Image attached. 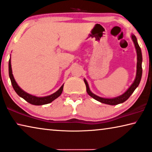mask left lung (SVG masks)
Listing matches in <instances>:
<instances>
[{
  "label": "left lung",
  "instance_id": "8db88e82",
  "mask_svg": "<svg viewBox=\"0 0 152 152\" xmlns=\"http://www.w3.org/2000/svg\"><path fill=\"white\" fill-rule=\"evenodd\" d=\"M132 41L134 42V44L135 46V49L136 50V54H137V64H136V77L135 80L134 81V82L132 83V85L129 86L128 89L125 91L124 94H122L121 95L116 96V97L114 98H103V97H101V96H99L96 94H94V93L91 91L90 90L88 83L87 81L85 80H83L85 82L86 86V91L88 92V94H89L90 96L92 97L94 99L98 101L101 103H105V104H107V105H117L119 104V103H122L125 102L127 99H128L132 94L133 93L134 91H135V89L139 85L140 80H141V77H142V53H141V49L138 45V42H137V39H136V36L134 34H132Z\"/></svg>",
  "mask_w": 152,
  "mask_h": 152
}]
</instances>
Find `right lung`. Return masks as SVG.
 Wrapping results in <instances>:
<instances>
[{"mask_svg":"<svg viewBox=\"0 0 152 152\" xmlns=\"http://www.w3.org/2000/svg\"><path fill=\"white\" fill-rule=\"evenodd\" d=\"M9 75H10V78L11 80V82H12V86L14 88V91H16V93L18 95L24 99L25 101H27L28 103H31L32 105H45L47 104L52 102L53 101H54L56 99L59 97L61 95V92L63 91V88L64 84L61 86L60 88V89L58 91H57L56 92H54L53 94H50V95L45 96H36L32 94H30L27 93V92L24 91L18 85L16 80L14 77V75L12 74V64H11V58H10L9 60Z\"/></svg>","mask_w":152,"mask_h":152,"instance_id":"obj_1","label":"right lung"}]
</instances>
